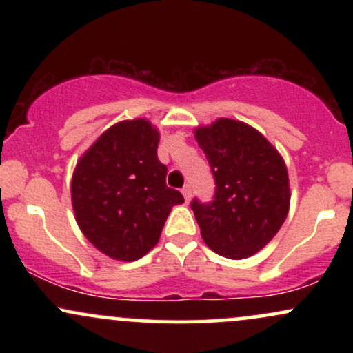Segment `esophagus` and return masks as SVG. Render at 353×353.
I'll use <instances>...</instances> for the list:
<instances>
[{
  "label": "esophagus",
  "mask_w": 353,
  "mask_h": 353,
  "mask_svg": "<svg viewBox=\"0 0 353 353\" xmlns=\"http://www.w3.org/2000/svg\"><path fill=\"white\" fill-rule=\"evenodd\" d=\"M182 196H184L185 202L190 201V196H192V189H190L189 184H185L184 188H182Z\"/></svg>",
  "instance_id": "1"
}]
</instances>
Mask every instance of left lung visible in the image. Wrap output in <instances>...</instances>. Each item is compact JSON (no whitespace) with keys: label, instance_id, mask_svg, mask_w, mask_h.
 <instances>
[{"label":"left lung","instance_id":"8db88e82","mask_svg":"<svg viewBox=\"0 0 353 353\" xmlns=\"http://www.w3.org/2000/svg\"><path fill=\"white\" fill-rule=\"evenodd\" d=\"M216 181L214 199H194L204 242L228 259H245L272 241L289 212L290 189L285 163L257 129L221 117L196 129Z\"/></svg>","mask_w":353,"mask_h":353}]
</instances>
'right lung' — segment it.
<instances>
[{
  "label": "right lung",
  "instance_id": "obj_1",
  "mask_svg": "<svg viewBox=\"0 0 353 353\" xmlns=\"http://www.w3.org/2000/svg\"><path fill=\"white\" fill-rule=\"evenodd\" d=\"M159 132L145 119L123 121L104 131L76 164L71 201L81 232L116 261L145 255L161 237L179 190L165 185L157 159Z\"/></svg>",
  "mask_w": 353,
  "mask_h": 353
}]
</instances>
